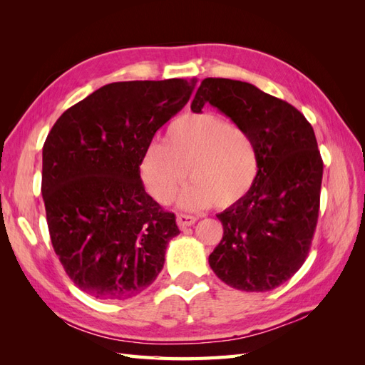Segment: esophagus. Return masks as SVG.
I'll return each mask as SVG.
<instances>
[{
  "label": "esophagus",
  "instance_id": "1",
  "mask_svg": "<svg viewBox=\"0 0 365 365\" xmlns=\"http://www.w3.org/2000/svg\"><path fill=\"white\" fill-rule=\"evenodd\" d=\"M197 220L196 216H190V215H178V217H176V224H178L180 228H187L193 225Z\"/></svg>",
  "mask_w": 365,
  "mask_h": 365
}]
</instances>
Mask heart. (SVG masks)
Instances as JSON below:
<instances>
[{"instance_id":"obj_1","label":"heart","mask_w":365,"mask_h":365,"mask_svg":"<svg viewBox=\"0 0 365 365\" xmlns=\"http://www.w3.org/2000/svg\"><path fill=\"white\" fill-rule=\"evenodd\" d=\"M189 170L193 182L180 195L182 208L235 205L257 181L256 143L244 128L217 114H184L169 125L164 143L148 146L140 173L153 200L170 204Z\"/></svg>"}]
</instances>
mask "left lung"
Segmentation results:
<instances>
[{"instance_id": "8db88e82", "label": "left lung", "mask_w": 365, "mask_h": 365, "mask_svg": "<svg viewBox=\"0 0 365 365\" xmlns=\"http://www.w3.org/2000/svg\"><path fill=\"white\" fill-rule=\"evenodd\" d=\"M205 103L244 128L259 152L256 184L216 215L224 236L210 268L239 291L275 289L302 268L317 227L323 160L314 129L292 105L248 82L207 77L192 111Z\"/></svg>"}]
</instances>
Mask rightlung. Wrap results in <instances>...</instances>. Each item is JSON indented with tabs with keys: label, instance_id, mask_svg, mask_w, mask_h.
<instances>
[{
	"label": "right lung",
	"instance_id": "1",
	"mask_svg": "<svg viewBox=\"0 0 365 365\" xmlns=\"http://www.w3.org/2000/svg\"><path fill=\"white\" fill-rule=\"evenodd\" d=\"M196 82L109 83L51 128L42 149L48 231L65 272L85 294L126 300L163 269L165 248L180 230L175 215L146 193L140 161Z\"/></svg>",
	"mask_w": 365,
	"mask_h": 365
}]
</instances>
